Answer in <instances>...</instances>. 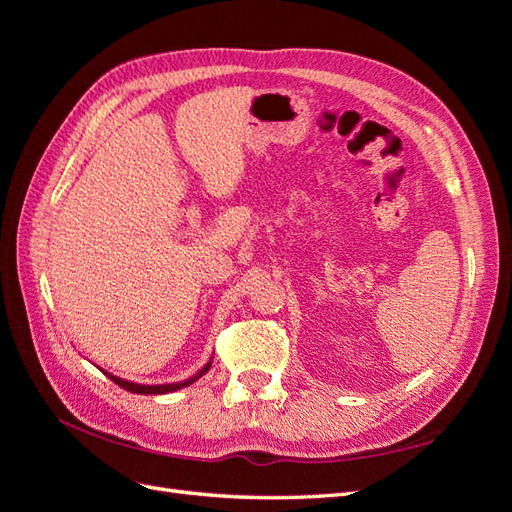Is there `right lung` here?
<instances>
[{"label": "right lung", "instance_id": "right-lung-1", "mask_svg": "<svg viewBox=\"0 0 512 512\" xmlns=\"http://www.w3.org/2000/svg\"><path fill=\"white\" fill-rule=\"evenodd\" d=\"M211 361H213V359H209L203 367H200L192 378L181 380V382H173V384H138V382H130V380L119 378V376L108 374V371H104V369H102V371L106 374V378H111L115 384L121 386V389H126V391H130V393H138V395H164V393H173V391L185 389V386H190V384L196 382L200 376H205L207 371H209V367H211Z\"/></svg>", "mask_w": 512, "mask_h": 512}]
</instances>
